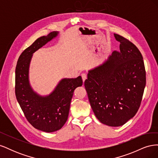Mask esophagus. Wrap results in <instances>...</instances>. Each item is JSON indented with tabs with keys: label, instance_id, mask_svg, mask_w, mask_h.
<instances>
[{
	"label": "esophagus",
	"instance_id": "esophagus-1",
	"mask_svg": "<svg viewBox=\"0 0 158 158\" xmlns=\"http://www.w3.org/2000/svg\"><path fill=\"white\" fill-rule=\"evenodd\" d=\"M81 76H82V78L83 82H84L85 80L86 79V78H87V74H85V73H82V74H81Z\"/></svg>",
	"mask_w": 158,
	"mask_h": 158
}]
</instances>
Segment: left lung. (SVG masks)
<instances>
[{
  "label": "left lung",
  "mask_w": 158,
  "mask_h": 158,
  "mask_svg": "<svg viewBox=\"0 0 158 158\" xmlns=\"http://www.w3.org/2000/svg\"><path fill=\"white\" fill-rule=\"evenodd\" d=\"M120 42L101 65L89 70L84 85L95 117L109 127H120L140 107L146 86V71L141 52L130 41L114 34Z\"/></svg>",
  "instance_id": "8db88e82"
}]
</instances>
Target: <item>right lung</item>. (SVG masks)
Here are the masks:
<instances>
[{
    "label": "right lung",
    "instance_id": "right-lung-1",
    "mask_svg": "<svg viewBox=\"0 0 158 158\" xmlns=\"http://www.w3.org/2000/svg\"><path fill=\"white\" fill-rule=\"evenodd\" d=\"M59 31H52L38 38L22 52L16 67L15 93L17 101L27 120L38 130L52 132L59 130L67 121L74 89L82 86L80 76L76 78H63L52 92L41 95L31 88L29 80L30 65L33 54L54 39Z\"/></svg>",
    "mask_w": 158,
    "mask_h": 158
}]
</instances>
